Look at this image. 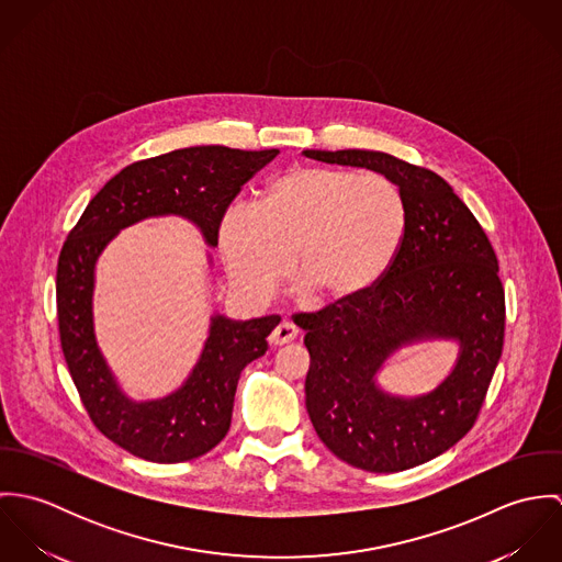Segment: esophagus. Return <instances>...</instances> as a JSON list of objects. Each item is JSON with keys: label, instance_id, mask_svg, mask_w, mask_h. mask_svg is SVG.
I'll use <instances>...</instances> for the list:
<instances>
[{"label": "esophagus", "instance_id": "esophagus-1", "mask_svg": "<svg viewBox=\"0 0 562 562\" xmlns=\"http://www.w3.org/2000/svg\"><path fill=\"white\" fill-rule=\"evenodd\" d=\"M296 335H299V328L292 324V321H281L274 326V330L270 333L268 341H270L272 346H283V344L294 341Z\"/></svg>", "mask_w": 562, "mask_h": 562}]
</instances>
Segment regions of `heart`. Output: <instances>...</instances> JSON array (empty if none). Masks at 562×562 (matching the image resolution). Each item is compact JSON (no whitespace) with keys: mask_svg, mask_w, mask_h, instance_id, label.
Segmentation results:
<instances>
[{"mask_svg":"<svg viewBox=\"0 0 562 562\" xmlns=\"http://www.w3.org/2000/svg\"><path fill=\"white\" fill-rule=\"evenodd\" d=\"M408 229L401 188L379 172L296 166L274 177L259 207L236 203L221 250L241 296L266 301L290 268L324 299L355 296L394 266Z\"/></svg>","mask_w":562,"mask_h":562,"instance_id":"b5f03b06","label":"heart"}]
</instances>
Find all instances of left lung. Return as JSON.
<instances>
[{"label": "left lung", "instance_id": "1", "mask_svg": "<svg viewBox=\"0 0 562 562\" xmlns=\"http://www.w3.org/2000/svg\"><path fill=\"white\" fill-rule=\"evenodd\" d=\"M303 154L390 177L408 207L401 252L376 285L294 316L312 359L305 404L322 443L352 468L404 472L450 450L479 419L504 346L497 257L437 172L383 151ZM424 338H454L456 370L424 397L385 395L375 372L398 347Z\"/></svg>", "mask_w": 562, "mask_h": 562}]
</instances>
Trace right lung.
<instances>
[{"label":"right lung","instance_id":"1","mask_svg":"<svg viewBox=\"0 0 562 562\" xmlns=\"http://www.w3.org/2000/svg\"><path fill=\"white\" fill-rule=\"evenodd\" d=\"M277 154L210 145L134 161L92 196L60 250L56 303L65 361L92 424L134 457L183 463L218 446L232 426L240 372L268 350L266 337L281 318L214 316L188 381L160 401H130L94 339V263L121 229L151 216H183L216 246L225 212L241 186Z\"/></svg>","mask_w":562,"mask_h":562}]
</instances>
